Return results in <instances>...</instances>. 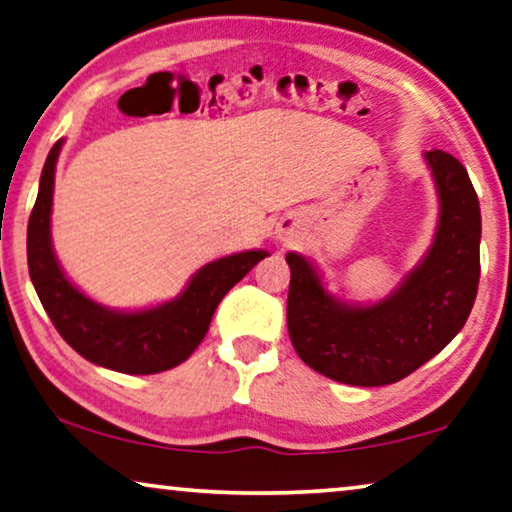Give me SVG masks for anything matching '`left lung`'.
<instances>
[{
	"instance_id": "obj_1",
	"label": "left lung",
	"mask_w": 512,
	"mask_h": 512,
	"mask_svg": "<svg viewBox=\"0 0 512 512\" xmlns=\"http://www.w3.org/2000/svg\"><path fill=\"white\" fill-rule=\"evenodd\" d=\"M441 202L434 243L384 301L347 305L326 292L308 259L292 271L287 329L296 354L319 375L352 386H386L437 356L462 331L480 278V204L464 165L441 149L425 154Z\"/></svg>"
}]
</instances>
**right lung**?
<instances>
[{
    "instance_id": "add662e5",
    "label": "right lung",
    "mask_w": 512,
    "mask_h": 512,
    "mask_svg": "<svg viewBox=\"0 0 512 512\" xmlns=\"http://www.w3.org/2000/svg\"><path fill=\"white\" fill-rule=\"evenodd\" d=\"M64 140L45 158L38 197L27 225V264L34 289L61 338L87 361L126 375H154L177 368L209 331L223 296L269 255L248 250L202 266L179 299L137 312L94 303L64 276L50 241L55 167Z\"/></svg>"
}]
</instances>
